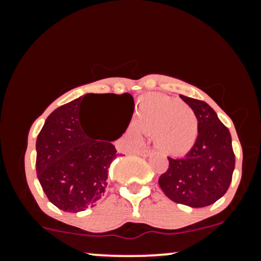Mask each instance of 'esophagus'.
<instances>
[{
    "mask_svg": "<svg viewBox=\"0 0 261 261\" xmlns=\"http://www.w3.org/2000/svg\"><path fill=\"white\" fill-rule=\"evenodd\" d=\"M152 149H149V148H143V149H141V151H139V154L140 155H142V157H148L149 154L152 153Z\"/></svg>",
    "mask_w": 261,
    "mask_h": 261,
    "instance_id": "34e87169",
    "label": "esophagus"
}]
</instances>
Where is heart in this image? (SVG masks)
Returning <instances> with one entry per match:
<instances>
[{
	"mask_svg": "<svg viewBox=\"0 0 261 261\" xmlns=\"http://www.w3.org/2000/svg\"><path fill=\"white\" fill-rule=\"evenodd\" d=\"M131 133L135 139H140V133L153 135L154 145L162 152L182 155L195 145L199 120L187 104L154 93L140 99Z\"/></svg>",
	"mask_w": 261,
	"mask_h": 261,
	"instance_id": "obj_1",
	"label": "heart"
}]
</instances>
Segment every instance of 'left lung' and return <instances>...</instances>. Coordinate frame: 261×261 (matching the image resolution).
<instances>
[{
    "mask_svg": "<svg viewBox=\"0 0 261 261\" xmlns=\"http://www.w3.org/2000/svg\"><path fill=\"white\" fill-rule=\"evenodd\" d=\"M180 98L195 113L199 136L184 157H168V169L158 182L172 201L205 207L221 199L232 181L236 164L232 137L207 103L185 95Z\"/></svg>",
    "mask_w": 261,
    "mask_h": 261,
    "instance_id": "left-lung-1",
    "label": "left lung"
}]
</instances>
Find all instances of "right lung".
<instances>
[{
	"label": "right lung",
	"mask_w": 261,
	"mask_h": 261,
	"mask_svg": "<svg viewBox=\"0 0 261 261\" xmlns=\"http://www.w3.org/2000/svg\"><path fill=\"white\" fill-rule=\"evenodd\" d=\"M93 95L112 100L121 113L124 126L120 137L135 107L128 93L87 94L59 107L37 139L38 179L50 202L66 212L85 211L104 196L110 164L118 157L112 142L92 139L83 126V100Z\"/></svg>",
	"instance_id": "right-lung-1"
}]
</instances>
